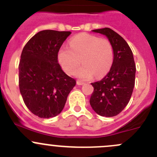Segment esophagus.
Wrapping results in <instances>:
<instances>
[{
	"label": "esophagus",
	"instance_id": "34e87169",
	"mask_svg": "<svg viewBox=\"0 0 157 157\" xmlns=\"http://www.w3.org/2000/svg\"><path fill=\"white\" fill-rule=\"evenodd\" d=\"M77 85H83V84H84V83H83V82H82V81H80V80H77Z\"/></svg>",
	"mask_w": 157,
	"mask_h": 157
}]
</instances>
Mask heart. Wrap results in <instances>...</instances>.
Returning a JSON list of instances; mask_svg holds the SVG:
<instances>
[{"label":"heart","instance_id":"b5f03b06","mask_svg":"<svg viewBox=\"0 0 157 157\" xmlns=\"http://www.w3.org/2000/svg\"><path fill=\"white\" fill-rule=\"evenodd\" d=\"M69 48L63 47L59 50L58 60L67 74H73L80 63L83 66L76 72L81 79L88 80L97 75H106L112 67L113 50L110 42L106 39L89 33L76 35L70 40Z\"/></svg>","mask_w":157,"mask_h":157}]
</instances>
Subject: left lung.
Segmentation results:
<instances>
[{"mask_svg": "<svg viewBox=\"0 0 157 157\" xmlns=\"http://www.w3.org/2000/svg\"><path fill=\"white\" fill-rule=\"evenodd\" d=\"M92 31L107 37L113 50V61L104 78L91 83L94 89L90 103L99 115L114 117L126 107L133 94L136 74L133 52L124 38L112 29L105 27Z\"/></svg>", "mask_w": 157, "mask_h": 157, "instance_id": "8db88e82", "label": "left lung"}]
</instances>
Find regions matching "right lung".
<instances>
[{
    "label": "right lung",
    "mask_w": 157,
    "mask_h": 157,
    "mask_svg": "<svg viewBox=\"0 0 157 157\" xmlns=\"http://www.w3.org/2000/svg\"><path fill=\"white\" fill-rule=\"evenodd\" d=\"M71 31L38 32L23 49L19 87L24 103L34 115L51 118L60 113L76 80L67 75L57 60L59 50Z\"/></svg>",
    "instance_id": "1"
}]
</instances>
